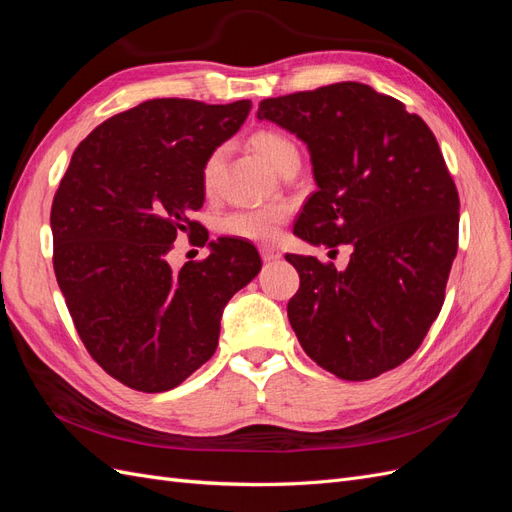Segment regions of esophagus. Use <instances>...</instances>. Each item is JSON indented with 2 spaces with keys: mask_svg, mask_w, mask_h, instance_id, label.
<instances>
[{
  "mask_svg": "<svg viewBox=\"0 0 512 512\" xmlns=\"http://www.w3.org/2000/svg\"><path fill=\"white\" fill-rule=\"evenodd\" d=\"M260 256H262V260H265V262H273L277 258H282V252L275 250V247H271V245H262L260 247Z\"/></svg>",
  "mask_w": 512,
  "mask_h": 512,
  "instance_id": "esophagus-1",
  "label": "esophagus"
}]
</instances>
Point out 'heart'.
<instances>
[{"label": "heart", "mask_w": 512, "mask_h": 512, "mask_svg": "<svg viewBox=\"0 0 512 512\" xmlns=\"http://www.w3.org/2000/svg\"><path fill=\"white\" fill-rule=\"evenodd\" d=\"M250 147L256 156L267 162L271 168L280 170L292 160H299V149L292 138L277 130H258L250 138ZM220 153H211L203 166V185L209 192L218 177ZM288 218V207L284 203H269L260 207H245L226 213L220 220V230L230 239L267 243L273 241L280 232V226Z\"/></svg>", "instance_id": "obj_1"}]
</instances>
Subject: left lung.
I'll return each mask as SVG.
<instances>
[{
  "label": "left lung",
  "mask_w": 512,
  "mask_h": 512,
  "mask_svg": "<svg viewBox=\"0 0 512 512\" xmlns=\"http://www.w3.org/2000/svg\"><path fill=\"white\" fill-rule=\"evenodd\" d=\"M258 119L312 156L318 190L294 235L352 245L344 271L286 254L301 277L288 301L299 344L342 380L395 369L438 318L457 254L459 194L436 136L404 102L352 81L262 100Z\"/></svg>",
  "instance_id": "left-lung-1"
}]
</instances>
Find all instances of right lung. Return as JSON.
I'll return each mask as SVG.
<instances>
[{"mask_svg":"<svg viewBox=\"0 0 512 512\" xmlns=\"http://www.w3.org/2000/svg\"><path fill=\"white\" fill-rule=\"evenodd\" d=\"M250 108L147 100L100 123L55 192L53 269L74 327L91 359L134 391H170L207 363L226 303L262 267L252 243L230 237L179 271L166 260L183 232L207 243L194 220L203 166Z\"/></svg>","mask_w":512,"mask_h":512,"instance_id":"1","label":"right lung"}]
</instances>
